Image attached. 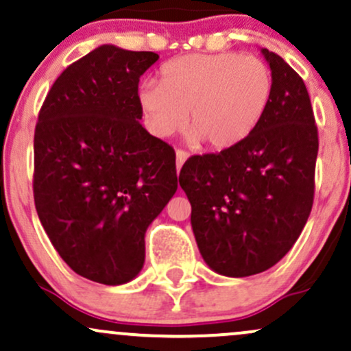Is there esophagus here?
I'll list each match as a JSON object with an SVG mask.
<instances>
[{"label":"esophagus","instance_id":"1","mask_svg":"<svg viewBox=\"0 0 351 351\" xmlns=\"http://www.w3.org/2000/svg\"><path fill=\"white\" fill-rule=\"evenodd\" d=\"M188 156H189V153L183 152V150H176V168H178V170H181V167H183V163L186 162Z\"/></svg>","mask_w":351,"mask_h":351}]
</instances>
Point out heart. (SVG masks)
Returning a JSON list of instances; mask_svg holds the SVG:
<instances>
[{
	"mask_svg": "<svg viewBox=\"0 0 351 351\" xmlns=\"http://www.w3.org/2000/svg\"><path fill=\"white\" fill-rule=\"evenodd\" d=\"M162 79L145 80L138 104L145 125L167 138L184 125L188 142L229 150L263 122L274 92L272 71L263 59L241 52L188 54L167 62Z\"/></svg>",
	"mask_w": 351,
	"mask_h": 351,
	"instance_id": "obj_1",
	"label": "heart"
}]
</instances>
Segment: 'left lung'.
<instances>
[{
    "mask_svg": "<svg viewBox=\"0 0 351 351\" xmlns=\"http://www.w3.org/2000/svg\"><path fill=\"white\" fill-rule=\"evenodd\" d=\"M261 54L274 77L263 122L237 147L191 156L180 171L201 256L226 277L279 263L313 204L318 134L307 87L280 56Z\"/></svg>",
    "mask_w": 351,
    "mask_h": 351,
    "instance_id": "left-lung-1",
    "label": "left lung"
}]
</instances>
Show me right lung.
I'll return each instance as SVG.
<instances>
[{"label":"right lung","instance_id":"1","mask_svg":"<svg viewBox=\"0 0 351 351\" xmlns=\"http://www.w3.org/2000/svg\"><path fill=\"white\" fill-rule=\"evenodd\" d=\"M160 56L104 44L52 84L34 132V203L64 263L134 280L145 232L178 188L175 152L142 127L138 82Z\"/></svg>","mask_w":351,"mask_h":351}]
</instances>
